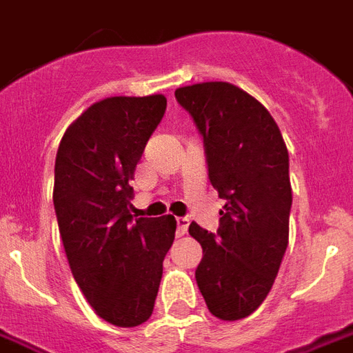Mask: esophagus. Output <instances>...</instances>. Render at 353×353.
Listing matches in <instances>:
<instances>
[{
    "label": "esophagus",
    "mask_w": 353,
    "mask_h": 353,
    "mask_svg": "<svg viewBox=\"0 0 353 353\" xmlns=\"http://www.w3.org/2000/svg\"><path fill=\"white\" fill-rule=\"evenodd\" d=\"M176 224H177L176 235H177V236H183V235H185V233H187L188 224H190V222H188V219H177V220H176Z\"/></svg>",
    "instance_id": "obj_1"
}]
</instances>
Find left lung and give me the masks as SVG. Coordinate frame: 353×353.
Returning a JSON list of instances; mask_svg holds the SVG:
<instances>
[{"instance_id":"1","label":"left lung","mask_w":353,"mask_h":353,"mask_svg":"<svg viewBox=\"0 0 353 353\" xmlns=\"http://www.w3.org/2000/svg\"><path fill=\"white\" fill-rule=\"evenodd\" d=\"M203 137L212 187L224 198L216 233L192 222L203 257L196 283L222 320L246 319L270 292L289 244V152L270 112L231 83L176 90Z\"/></svg>"}]
</instances>
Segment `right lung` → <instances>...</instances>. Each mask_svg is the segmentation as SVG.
Returning a JSON list of instances; mask_svg holds the SVG:
<instances>
[{
	"instance_id": "add662e5",
	"label": "right lung",
	"mask_w": 353,
	"mask_h": 353,
	"mask_svg": "<svg viewBox=\"0 0 353 353\" xmlns=\"http://www.w3.org/2000/svg\"><path fill=\"white\" fill-rule=\"evenodd\" d=\"M166 111V98L114 96L88 107L64 133L53 205L74 279L109 324L133 327L153 313L176 219H133L137 163Z\"/></svg>"
}]
</instances>
